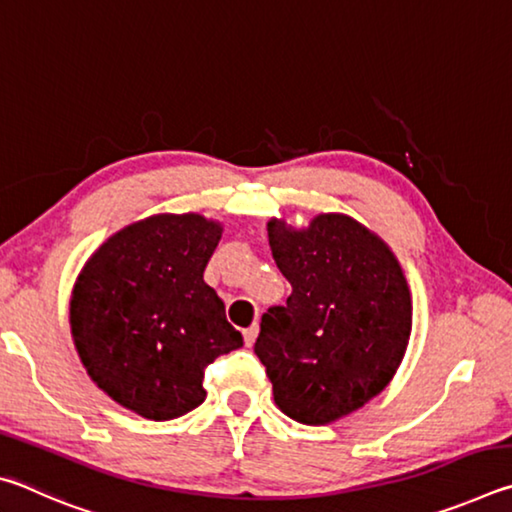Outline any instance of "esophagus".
I'll use <instances>...</instances> for the list:
<instances>
[{"label":"esophagus","mask_w":512,"mask_h":512,"mask_svg":"<svg viewBox=\"0 0 512 512\" xmlns=\"http://www.w3.org/2000/svg\"><path fill=\"white\" fill-rule=\"evenodd\" d=\"M257 332H259V327H257V325H250L248 329H244V341H246L248 348H250V345L255 343V339H257Z\"/></svg>","instance_id":"esophagus-1"}]
</instances>
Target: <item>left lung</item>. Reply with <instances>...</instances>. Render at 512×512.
Here are the masks:
<instances>
[{
    "label": "left lung",
    "mask_w": 512,
    "mask_h": 512,
    "mask_svg": "<svg viewBox=\"0 0 512 512\" xmlns=\"http://www.w3.org/2000/svg\"><path fill=\"white\" fill-rule=\"evenodd\" d=\"M291 284L255 341L275 404L302 424H327L384 391L406 352L411 296L395 255L350 216L320 214L307 230L268 223Z\"/></svg>",
    "instance_id": "left-lung-1"
}]
</instances>
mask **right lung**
I'll use <instances>...</instances> for the list:
<instances>
[{
    "instance_id": "obj_1",
    "label": "right lung",
    "mask_w": 512,
    "mask_h": 512,
    "mask_svg": "<svg viewBox=\"0 0 512 512\" xmlns=\"http://www.w3.org/2000/svg\"><path fill=\"white\" fill-rule=\"evenodd\" d=\"M221 225L155 214L119 230L79 275L69 323L85 370L117 404L173 420L205 400L210 363L244 345L203 280Z\"/></svg>"
}]
</instances>
